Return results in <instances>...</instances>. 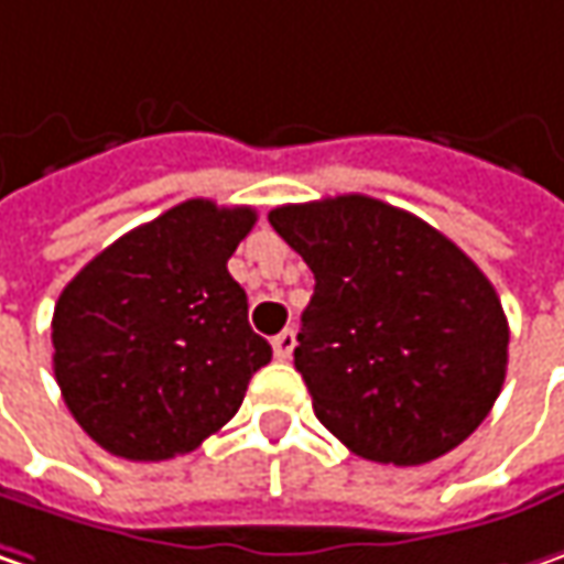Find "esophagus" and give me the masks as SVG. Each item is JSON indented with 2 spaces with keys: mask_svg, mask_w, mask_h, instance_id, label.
<instances>
[{
  "mask_svg": "<svg viewBox=\"0 0 564 564\" xmlns=\"http://www.w3.org/2000/svg\"><path fill=\"white\" fill-rule=\"evenodd\" d=\"M271 347H274V356H278L281 362H286V359L293 356V347H296V330H281V334L271 340Z\"/></svg>",
  "mask_w": 564,
  "mask_h": 564,
  "instance_id": "obj_1",
  "label": "esophagus"
}]
</instances>
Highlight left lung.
<instances>
[{"mask_svg": "<svg viewBox=\"0 0 564 564\" xmlns=\"http://www.w3.org/2000/svg\"><path fill=\"white\" fill-rule=\"evenodd\" d=\"M268 220L315 274L293 362L322 426L398 467L457 448L508 366L489 278L426 220L369 195L283 205Z\"/></svg>", "mask_w": 564, "mask_h": 564, "instance_id": "left-lung-1", "label": "left lung"}]
</instances>
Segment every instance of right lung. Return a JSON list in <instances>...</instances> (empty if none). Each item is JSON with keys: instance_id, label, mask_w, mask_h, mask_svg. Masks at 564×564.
Returning a JSON list of instances; mask_svg holds the SVG:
<instances>
[{"instance_id": "obj_1", "label": "right lung", "mask_w": 564, "mask_h": 564, "mask_svg": "<svg viewBox=\"0 0 564 564\" xmlns=\"http://www.w3.org/2000/svg\"><path fill=\"white\" fill-rule=\"evenodd\" d=\"M252 227V208L192 198L116 239L62 290L53 369L100 448L170 460L234 420L249 379L271 362L227 271Z\"/></svg>"}]
</instances>
